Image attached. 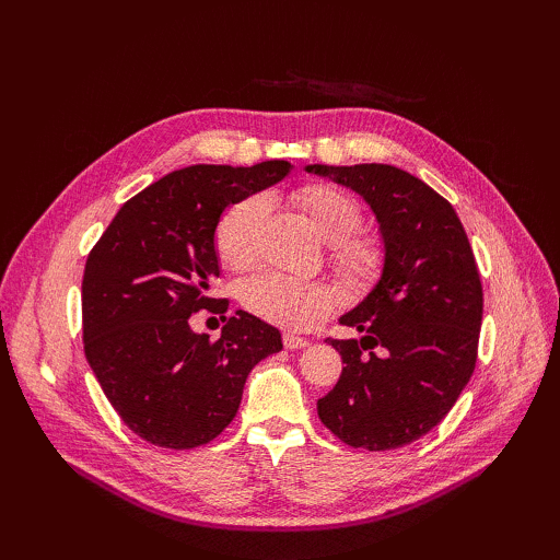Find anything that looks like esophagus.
Here are the masks:
<instances>
[{"label":"esophagus","instance_id":"34e87169","mask_svg":"<svg viewBox=\"0 0 560 560\" xmlns=\"http://www.w3.org/2000/svg\"><path fill=\"white\" fill-rule=\"evenodd\" d=\"M282 343H284V348H287V350H301V348L311 346L308 338L296 336V334H284V336H282Z\"/></svg>","mask_w":560,"mask_h":560}]
</instances>
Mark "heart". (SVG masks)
<instances>
[{"label": "heart", "instance_id": "1", "mask_svg": "<svg viewBox=\"0 0 560 560\" xmlns=\"http://www.w3.org/2000/svg\"><path fill=\"white\" fill-rule=\"evenodd\" d=\"M294 198L308 214L322 243L329 245V261L338 276L348 282H364L376 276L383 247L376 235L358 231L362 212L352 196L329 184H306ZM266 210L268 202L264 196H249L226 210L217 226V252L226 266L245 268L257 257V238ZM241 301L247 311L268 322L301 329L325 315L331 296L319 282L266 270L243 284Z\"/></svg>", "mask_w": 560, "mask_h": 560}]
</instances>
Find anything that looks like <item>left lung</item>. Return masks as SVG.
<instances>
[{
	"label": "left lung",
	"instance_id": "8db88e82",
	"mask_svg": "<svg viewBox=\"0 0 560 560\" xmlns=\"http://www.w3.org/2000/svg\"><path fill=\"white\" fill-rule=\"evenodd\" d=\"M306 173L362 196L383 243L381 278L338 317L362 336L327 338L346 366L317 416L352 448L406 446L444 420L477 364L483 292L467 233L446 198L395 165Z\"/></svg>",
	"mask_w": 560,
	"mask_h": 560
}]
</instances>
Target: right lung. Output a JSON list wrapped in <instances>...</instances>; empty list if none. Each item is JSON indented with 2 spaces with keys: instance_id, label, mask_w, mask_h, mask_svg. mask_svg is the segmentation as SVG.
<instances>
[{
  "instance_id": "obj_1",
  "label": "right lung",
  "mask_w": 560,
  "mask_h": 560,
  "mask_svg": "<svg viewBox=\"0 0 560 560\" xmlns=\"http://www.w3.org/2000/svg\"><path fill=\"white\" fill-rule=\"evenodd\" d=\"M292 173V163L191 165L132 196L89 254L81 282L83 350L109 404L144 442L196 448L238 413L249 371L282 336L235 311L222 336L191 329L219 278L217 226L226 208Z\"/></svg>"
}]
</instances>
